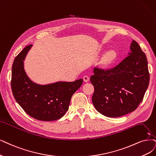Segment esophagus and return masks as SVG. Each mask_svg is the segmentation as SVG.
Masks as SVG:
<instances>
[{"label":"esophagus","mask_w":156,"mask_h":156,"mask_svg":"<svg viewBox=\"0 0 156 156\" xmlns=\"http://www.w3.org/2000/svg\"><path fill=\"white\" fill-rule=\"evenodd\" d=\"M83 79L84 80V82H87L89 81V77L87 76V75H85V76H84Z\"/></svg>","instance_id":"esophagus-1"}]
</instances>
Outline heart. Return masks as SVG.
<instances>
[{"label": "heart", "instance_id": "heart-1", "mask_svg": "<svg viewBox=\"0 0 156 156\" xmlns=\"http://www.w3.org/2000/svg\"><path fill=\"white\" fill-rule=\"evenodd\" d=\"M116 54L114 51H108L102 58L101 64L103 66H108L109 65H111L114 60V59L116 58Z\"/></svg>", "mask_w": 156, "mask_h": 156}]
</instances>
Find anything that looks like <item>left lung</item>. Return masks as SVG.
Listing matches in <instances>:
<instances>
[{
    "mask_svg": "<svg viewBox=\"0 0 156 156\" xmlns=\"http://www.w3.org/2000/svg\"><path fill=\"white\" fill-rule=\"evenodd\" d=\"M132 53L111 69L96 67L90 82L94 92L92 101L107 117L117 118L135 111L148 87L150 74L145 53L132 40Z\"/></svg>",
    "mask_w": 156,
    "mask_h": 156,
    "instance_id": "1",
    "label": "left lung"
}]
</instances>
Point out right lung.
I'll return each instance as SVG.
<instances>
[{
  "label": "right lung",
  "mask_w": 156,
  "mask_h": 156,
  "mask_svg": "<svg viewBox=\"0 0 156 156\" xmlns=\"http://www.w3.org/2000/svg\"><path fill=\"white\" fill-rule=\"evenodd\" d=\"M32 45L26 46L13 61L11 86L15 99L28 115L40 121H55L67 111L71 97L83 83L59 82L40 85L31 82L24 69L25 57Z\"/></svg>",
  "instance_id": "add662e5"
}]
</instances>
